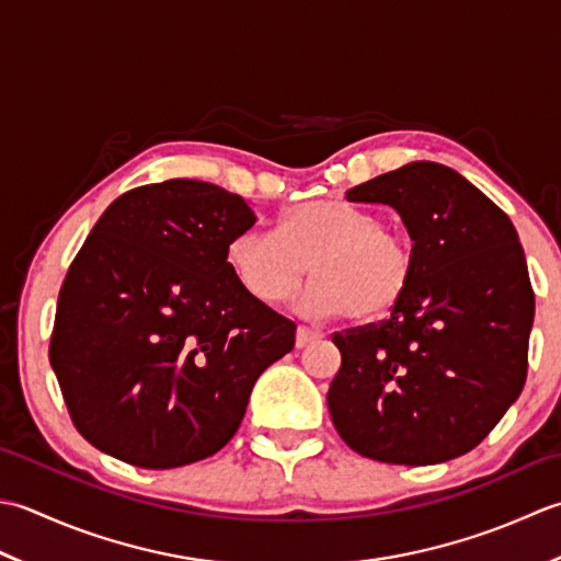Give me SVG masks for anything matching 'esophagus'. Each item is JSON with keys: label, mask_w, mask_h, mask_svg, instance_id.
Returning <instances> with one entry per match:
<instances>
[{"label": "esophagus", "mask_w": 561, "mask_h": 561, "mask_svg": "<svg viewBox=\"0 0 561 561\" xmlns=\"http://www.w3.org/2000/svg\"><path fill=\"white\" fill-rule=\"evenodd\" d=\"M322 339V331H314L310 327H297V334H295V344L297 348H305L307 344H312V341Z\"/></svg>", "instance_id": "34e87169"}]
</instances>
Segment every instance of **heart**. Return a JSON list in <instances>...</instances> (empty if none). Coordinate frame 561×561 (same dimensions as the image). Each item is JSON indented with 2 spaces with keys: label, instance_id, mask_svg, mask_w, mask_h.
<instances>
[{
  "label": "heart",
  "instance_id": "1",
  "mask_svg": "<svg viewBox=\"0 0 561 561\" xmlns=\"http://www.w3.org/2000/svg\"><path fill=\"white\" fill-rule=\"evenodd\" d=\"M234 280L264 305L288 302L312 268L305 310L373 322L404 300L414 254L377 215L344 201H307L280 217L278 230H244L227 247Z\"/></svg>",
  "mask_w": 561,
  "mask_h": 561
}]
</instances>
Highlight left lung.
<instances>
[{
    "label": "left lung",
    "instance_id": "obj_1",
    "mask_svg": "<svg viewBox=\"0 0 561 561\" xmlns=\"http://www.w3.org/2000/svg\"><path fill=\"white\" fill-rule=\"evenodd\" d=\"M390 205L414 239V280L392 314L331 334L327 404L363 457L436 465L470 453L528 375L535 293L508 215L450 167L411 162L346 191Z\"/></svg>",
    "mask_w": 561,
    "mask_h": 561
}]
</instances>
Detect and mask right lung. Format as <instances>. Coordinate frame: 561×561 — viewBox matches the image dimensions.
I'll return each instance as SVG.
<instances>
[{
	"label": "right lung",
	"mask_w": 561,
	"mask_h": 561,
	"mask_svg": "<svg viewBox=\"0 0 561 561\" xmlns=\"http://www.w3.org/2000/svg\"><path fill=\"white\" fill-rule=\"evenodd\" d=\"M254 222L242 196L196 179L137 186L99 217L62 280L48 351L94 448L171 470L230 443L259 375L295 346V322L227 264Z\"/></svg>",
	"instance_id": "right-lung-1"
}]
</instances>
